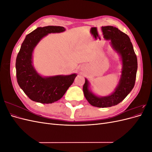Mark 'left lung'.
<instances>
[{
	"mask_svg": "<svg viewBox=\"0 0 152 152\" xmlns=\"http://www.w3.org/2000/svg\"><path fill=\"white\" fill-rule=\"evenodd\" d=\"M102 30L104 39L110 40L112 48L120 56L122 64L120 79L111 94L100 96L92 92L90 82L85 78L83 92L85 98L91 105L98 108H107L121 103L130 93L135 84L137 61L127 35L113 26H102Z\"/></svg>",
	"mask_w": 152,
	"mask_h": 152,
	"instance_id": "left-lung-1",
	"label": "left lung"
}]
</instances>
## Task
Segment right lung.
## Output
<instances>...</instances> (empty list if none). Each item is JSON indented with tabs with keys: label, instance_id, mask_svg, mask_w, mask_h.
I'll return each mask as SVG.
<instances>
[{
	"label": "right lung",
	"instance_id": "right-lung-1",
	"mask_svg": "<svg viewBox=\"0 0 152 152\" xmlns=\"http://www.w3.org/2000/svg\"><path fill=\"white\" fill-rule=\"evenodd\" d=\"M63 26L38 27L23 42L16 60L18 83L32 101L43 104L53 103L61 99L74 81L77 73L70 75L42 76L33 65L34 50L40 41L49 34L61 33Z\"/></svg>",
	"mask_w": 152,
	"mask_h": 152
}]
</instances>
